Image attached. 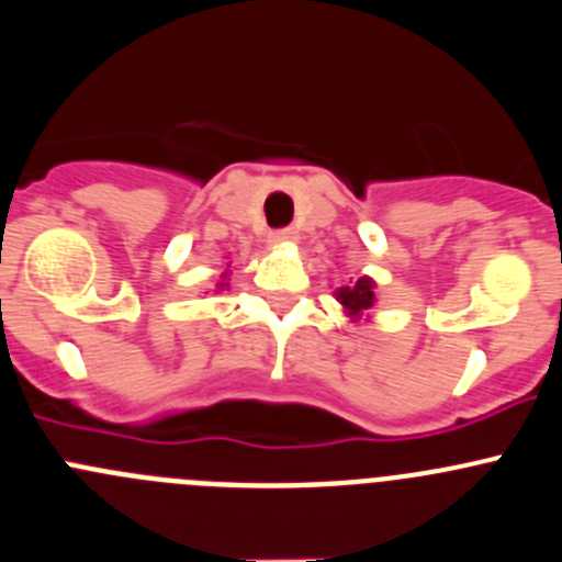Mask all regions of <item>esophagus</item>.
Here are the masks:
<instances>
[{"label": "esophagus", "mask_w": 562, "mask_h": 562, "mask_svg": "<svg viewBox=\"0 0 562 562\" xmlns=\"http://www.w3.org/2000/svg\"><path fill=\"white\" fill-rule=\"evenodd\" d=\"M299 241V233L293 231V227H288V231H277L269 236V244H296Z\"/></svg>", "instance_id": "34e87169"}]
</instances>
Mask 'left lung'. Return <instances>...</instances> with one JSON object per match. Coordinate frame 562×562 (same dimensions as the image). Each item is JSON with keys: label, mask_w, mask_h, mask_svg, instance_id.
Listing matches in <instances>:
<instances>
[{"label": "left lung", "mask_w": 562, "mask_h": 562, "mask_svg": "<svg viewBox=\"0 0 562 562\" xmlns=\"http://www.w3.org/2000/svg\"><path fill=\"white\" fill-rule=\"evenodd\" d=\"M335 299L342 304V313L351 318V324L370 321V313L375 307V280H370L368 274L357 277L348 285L335 288Z\"/></svg>", "instance_id": "1"}]
</instances>
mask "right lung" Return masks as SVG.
<instances>
[{
  "mask_svg": "<svg viewBox=\"0 0 562 562\" xmlns=\"http://www.w3.org/2000/svg\"><path fill=\"white\" fill-rule=\"evenodd\" d=\"M227 277H231V263H227V269L222 271V282H216V291H225V288H227Z\"/></svg>",
  "mask_w": 562,
  "mask_h": 562,
  "instance_id": "right-lung-1",
  "label": "right lung"
}]
</instances>
